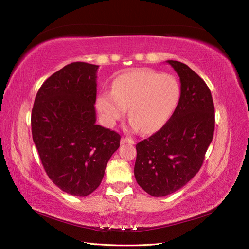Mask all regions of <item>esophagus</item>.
Segmentation results:
<instances>
[{"label":"esophagus","mask_w":249,"mask_h":249,"mask_svg":"<svg viewBox=\"0 0 249 249\" xmlns=\"http://www.w3.org/2000/svg\"><path fill=\"white\" fill-rule=\"evenodd\" d=\"M125 143H129V144H135V141L128 138H122L121 139V144H125Z\"/></svg>","instance_id":"esophagus-1"}]
</instances>
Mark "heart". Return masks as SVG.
Returning a JSON list of instances; mask_svg holds the SVG:
<instances>
[{
  "instance_id": "heart-1",
  "label": "heart",
  "mask_w": 249,
  "mask_h": 249,
  "mask_svg": "<svg viewBox=\"0 0 249 249\" xmlns=\"http://www.w3.org/2000/svg\"><path fill=\"white\" fill-rule=\"evenodd\" d=\"M181 98L180 83L174 75L151 69H137L118 76L112 91L101 92L95 107L104 122L112 126L128 109L132 130L152 133L166 124Z\"/></svg>"
}]
</instances>
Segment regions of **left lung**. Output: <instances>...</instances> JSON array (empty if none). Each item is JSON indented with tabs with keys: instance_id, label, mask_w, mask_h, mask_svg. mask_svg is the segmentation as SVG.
<instances>
[{
	"instance_id": "8db88e82",
	"label": "left lung",
	"mask_w": 249,
	"mask_h": 249,
	"mask_svg": "<svg viewBox=\"0 0 249 249\" xmlns=\"http://www.w3.org/2000/svg\"><path fill=\"white\" fill-rule=\"evenodd\" d=\"M166 62L180 78V102L168 122L136 146V180L152 196H168L193 179L214 131V106L206 83L186 64Z\"/></svg>"
}]
</instances>
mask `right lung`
<instances>
[{"label": "right lung", "instance_id": "right-lung-1", "mask_svg": "<svg viewBox=\"0 0 249 249\" xmlns=\"http://www.w3.org/2000/svg\"><path fill=\"white\" fill-rule=\"evenodd\" d=\"M98 65L74 62L43 83L31 112V129L42 164L56 186L75 196L99 187L120 147L116 131L97 123Z\"/></svg>", "mask_w": 249, "mask_h": 249}]
</instances>
